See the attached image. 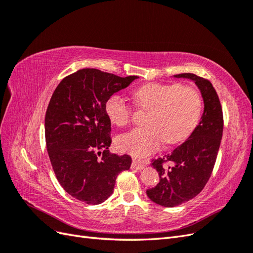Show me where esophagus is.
<instances>
[{"instance_id": "1", "label": "esophagus", "mask_w": 253, "mask_h": 253, "mask_svg": "<svg viewBox=\"0 0 253 253\" xmlns=\"http://www.w3.org/2000/svg\"><path fill=\"white\" fill-rule=\"evenodd\" d=\"M144 166H145V164L143 162H140V160H137V159H134L133 163H132V168H133V169H136V170L143 169Z\"/></svg>"}]
</instances>
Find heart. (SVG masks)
<instances>
[{"mask_svg": "<svg viewBox=\"0 0 253 253\" xmlns=\"http://www.w3.org/2000/svg\"><path fill=\"white\" fill-rule=\"evenodd\" d=\"M136 104L147 110L144 125L117 138V148L135 158H143L158 151L165 141L175 144L194 132L203 116L201 94L179 84L149 83L135 89ZM105 113L113 125L124 126L131 121L133 109L126 99L114 94L105 101Z\"/></svg>", "mask_w": 253, "mask_h": 253, "instance_id": "b5f03b06", "label": "heart"}]
</instances>
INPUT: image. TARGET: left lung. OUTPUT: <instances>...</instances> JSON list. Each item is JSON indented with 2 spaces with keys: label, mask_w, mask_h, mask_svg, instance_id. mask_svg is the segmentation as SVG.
I'll list each match as a JSON object with an SVG mask.
<instances>
[{
  "label": "left lung",
  "mask_w": 253,
  "mask_h": 253,
  "mask_svg": "<svg viewBox=\"0 0 253 253\" xmlns=\"http://www.w3.org/2000/svg\"><path fill=\"white\" fill-rule=\"evenodd\" d=\"M174 77L192 80L201 90L205 108L200 124L185 142L171 154L152 160L159 182L148 189L147 194L152 202L167 208L192 200L205 188L216 162L224 128L223 110L211 82L190 73Z\"/></svg>",
  "instance_id": "8db88e82"
}]
</instances>
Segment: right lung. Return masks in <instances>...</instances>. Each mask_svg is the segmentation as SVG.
Instances as JSON below:
<instances>
[{"instance_id":"right-lung-1","label":"right lung","mask_w":253,"mask_h":253,"mask_svg":"<svg viewBox=\"0 0 253 253\" xmlns=\"http://www.w3.org/2000/svg\"><path fill=\"white\" fill-rule=\"evenodd\" d=\"M137 78L83 68L53 91L45 115L46 148L60 185L78 201L103 203L112 195L118 174L131 167L128 155L110 153L105 101Z\"/></svg>"}]
</instances>
